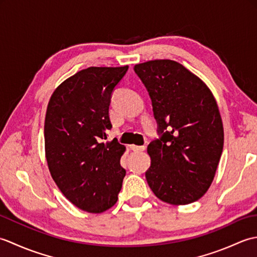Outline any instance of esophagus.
Segmentation results:
<instances>
[{"label":"esophagus","instance_id":"34e87169","mask_svg":"<svg viewBox=\"0 0 257 257\" xmlns=\"http://www.w3.org/2000/svg\"><path fill=\"white\" fill-rule=\"evenodd\" d=\"M130 148H132V150L134 151H137V152H140V151H144L146 149L145 146H136V145H132L130 146Z\"/></svg>","mask_w":257,"mask_h":257}]
</instances>
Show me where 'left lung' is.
Listing matches in <instances>:
<instances>
[{"mask_svg":"<svg viewBox=\"0 0 257 257\" xmlns=\"http://www.w3.org/2000/svg\"><path fill=\"white\" fill-rule=\"evenodd\" d=\"M134 70L149 92L159 135L148 146L147 182L163 202L192 203L210 188L222 155L216 101L203 81L174 61L146 62Z\"/></svg>","mask_w":257,"mask_h":257,"instance_id":"8db88e82","label":"left lung"}]
</instances>
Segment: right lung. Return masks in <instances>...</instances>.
Listing matches in <instances>:
<instances>
[{
	"label": "right lung",
	"mask_w": 257,
	"mask_h": 257,
	"mask_svg": "<svg viewBox=\"0 0 257 257\" xmlns=\"http://www.w3.org/2000/svg\"><path fill=\"white\" fill-rule=\"evenodd\" d=\"M128 66L89 67L66 79L48 102L44 137L48 169L74 205L101 213L116 204L125 170L124 147L107 139L109 106Z\"/></svg>",
	"instance_id": "right-lung-1"
}]
</instances>
